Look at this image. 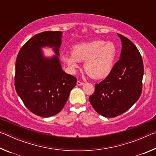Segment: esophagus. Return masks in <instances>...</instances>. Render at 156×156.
<instances>
[{
	"instance_id": "34e87169",
	"label": "esophagus",
	"mask_w": 156,
	"mask_h": 156,
	"mask_svg": "<svg viewBox=\"0 0 156 156\" xmlns=\"http://www.w3.org/2000/svg\"><path fill=\"white\" fill-rule=\"evenodd\" d=\"M77 84L78 85H83L84 84V83H83V82H80V81H77Z\"/></svg>"
}]
</instances>
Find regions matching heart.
Here are the masks:
<instances>
[{"label":"heart","mask_w":156,"mask_h":156,"mask_svg":"<svg viewBox=\"0 0 156 156\" xmlns=\"http://www.w3.org/2000/svg\"><path fill=\"white\" fill-rule=\"evenodd\" d=\"M117 54V47L112 42L96 40L76 44L72 53L62 55V59L72 72L79 67V62L84 61V69L88 75L102 79L112 72Z\"/></svg>","instance_id":"heart-1"}]
</instances>
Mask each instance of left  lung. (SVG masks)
<instances>
[{"label": "left lung", "mask_w": 156, "mask_h": 156, "mask_svg": "<svg viewBox=\"0 0 156 156\" xmlns=\"http://www.w3.org/2000/svg\"><path fill=\"white\" fill-rule=\"evenodd\" d=\"M122 41L120 59L110 74L98 84L89 96L91 105L104 117L114 118L126 112L142 93L143 61L135 44L117 34Z\"/></svg>", "instance_id": "left-lung-1"}]
</instances>
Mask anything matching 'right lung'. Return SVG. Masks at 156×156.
<instances>
[{
    "mask_svg": "<svg viewBox=\"0 0 156 156\" xmlns=\"http://www.w3.org/2000/svg\"><path fill=\"white\" fill-rule=\"evenodd\" d=\"M61 31L36 34L20 49L16 61L15 89L26 107L41 117H50L64 107L77 79L62 69L59 60ZM49 46L56 54L44 56L41 48Z\"/></svg>",
    "mask_w": 156,
    "mask_h": 156,
    "instance_id": "obj_1",
    "label": "right lung"
}]
</instances>
